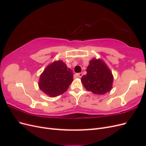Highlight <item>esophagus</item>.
Wrapping results in <instances>:
<instances>
[{"label":"esophagus","mask_w":146,"mask_h":146,"mask_svg":"<svg viewBox=\"0 0 146 146\" xmlns=\"http://www.w3.org/2000/svg\"><path fill=\"white\" fill-rule=\"evenodd\" d=\"M76 76L77 77H79V78H81L83 76V74L82 73H78V74H76Z\"/></svg>","instance_id":"obj_1"}]
</instances>
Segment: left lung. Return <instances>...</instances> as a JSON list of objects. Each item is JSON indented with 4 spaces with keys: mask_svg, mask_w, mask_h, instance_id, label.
I'll return each mask as SVG.
<instances>
[{
    "mask_svg": "<svg viewBox=\"0 0 146 146\" xmlns=\"http://www.w3.org/2000/svg\"><path fill=\"white\" fill-rule=\"evenodd\" d=\"M86 72L81 79L86 90L97 94H104L111 90L113 77L104 61L99 59H92Z\"/></svg>",
    "mask_w": 146,
    "mask_h": 146,
    "instance_id": "1",
    "label": "left lung"
}]
</instances>
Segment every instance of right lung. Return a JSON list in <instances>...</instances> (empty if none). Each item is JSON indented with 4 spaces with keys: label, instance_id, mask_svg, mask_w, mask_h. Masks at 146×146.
I'll list each match as a JSON object with an SVG mask.
<instances>
[{
    "label": "right lung",
    "instance_id": "right-lung-1",
    "mask_svg": "<svg viewBox=\"0 0 146 146\" xmlns=\"http://www.w3.org/2000/svg\"><path fill=\"white\" fill-rule=\"evenodd\" d=\"M73 81V73L62 61L48 66L40 76V90L50 97L61 95L67 91Z\"/></svg>",
    "mask_w": 146,
    "mask_h": 146
}]
</instances>
